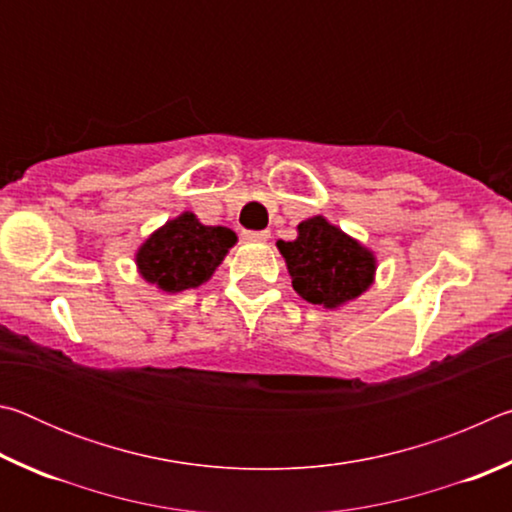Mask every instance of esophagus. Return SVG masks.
<instances>
[{
	"label": "esophagus",
	"mask_w": 512,
	"mask_h": 512,
	"mask_svg": "<svg viewBox=\"0 0 512 512\" xmlns=\"http://www.w3.org/2000/svg\"><path fill=\"white\" fill-rule=\"evenodd\" d=\"M241 235H244L246 241H268L271 232H268V230H244Z\"/></svg>",
	"instance_id": "obj_1"
}]
</instances>
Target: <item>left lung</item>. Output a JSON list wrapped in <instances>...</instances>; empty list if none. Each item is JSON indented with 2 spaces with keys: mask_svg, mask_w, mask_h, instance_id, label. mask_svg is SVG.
<instances>
[{
  "mask_svg": "<svg viewBox=\"0 0 512 512\" xmlns=\"http://www.w3.org/2000/svg\"><path fill=\"white\" fill-rule=\"evenodd\" d=\"M277 250L287 262L293 289L311 305L336 309L359 298L375 280L377 259L372 250L325 216L302 221L298 237L277 241Z\"/></svg>",
  "mask_w": 512,
  "mask_h": 512,
  "instance_id": "obj_1",
  "label": "left lung"
}]
</instances>
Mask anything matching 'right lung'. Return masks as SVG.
I'll list each match as a JSON object with an SVG mask.
<instances>
[{"label": "right lung", "instance_id": "right-lung-1", "mask_svg": "<svg viewBox=\"0 0 512 512\" xmlns=\"http://www.w3.org/2000/svg\"><path fill=\"white\" fill-rule=\"evenodd\" d=\"M237 244V235L223 225H203L196 214L183 212L153 232L137 250V271L149 284L180 293L207 282Z\"/></svg>", "mask_w": 512, "mask_h": 512}]
</instances>
